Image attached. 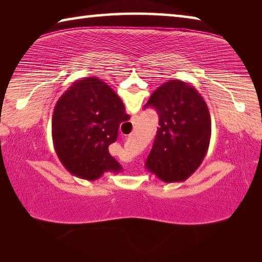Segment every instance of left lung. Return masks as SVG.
Here are the masks:
<instances>
[{
	"label": "left lung",
	"mask_w": 262,
	"mask_h": 262,
	"mask_svg": "<svg viewBox=\"0 0 262 262\" xmlns=\"http://www.w3.org/2000/svg\"><path fill=\"white\" fill-rule=\"evenodd\" d=\"M147 106L157 111L161 127L145 168L164 183L185 181L209 148L211 119L205 99L188 83L171 79L154 91Z\"/></svg>",
	"instance_id": "1"
}]
</instances>
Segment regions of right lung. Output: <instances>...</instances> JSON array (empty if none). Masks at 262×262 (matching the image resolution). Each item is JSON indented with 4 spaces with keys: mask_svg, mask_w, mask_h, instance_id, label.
Segmentation results:
<instances>
[{
    "mask_svg": "<svg viewBox=\"0 0 262 262\" xmlns=\"http://www.w3.org/2000/svg\"><path fill=\"white\" fill-rule=\"evenodd\" d=\"M127 119L122 100L101 79L74 82L56 101L52 117L53 144L62 165L85 180L108 171L119 173L122 167L110 155L108 145Z\"/></svg>",
    "mask_w": 262,
    "mask_h": 262,
    "instance_id": "right-lung-1",
    "label": "right lung"
}]
</instances>
